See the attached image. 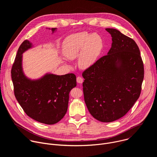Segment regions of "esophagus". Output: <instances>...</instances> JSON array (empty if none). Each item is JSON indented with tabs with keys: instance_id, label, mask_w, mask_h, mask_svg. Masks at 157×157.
<instances>
[{
	"instance_id": "esophagus-1",
	"label": "esophagus",
	"mask_w": 157,
	"mask_h": 157,
	"mask_svg": "<svg viewBox=\"0 0 157 157\" xmlns=\"http://www.w3.org/2000/svg\"><path fill=\"white\" fill-rule=\"evenodd\" d=\"M77 83H82L83 82V78L81 77L78 76V77H77Z\"/></svg>"
}]
</instances>
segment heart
Wrapping results in <instances>:
<instances>
[{
    "label": "heart",
    "mask_w": 157,
    "mask_h": 157,
    "mask_svg": "<svg viewBox=\"0 0 157 157\" xmlns=\"http://www.w3.org/2000/svg\"><path fill=\"white\" fill-rule=\"evenodd\" d=\"M103 47V40L97 33L89 35L81 32L68 37L63 43V52L65 57L73 60L78 57L82 68L92 67L98 60Z\"/></svg>",
    "instance_id": "1"
}]
</instances>
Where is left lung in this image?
Masks as SVG:
<instances>
[{"mask_svg": "<svg viewBox=\"0 0 157 157\" xmlns=\"http://www.w3.org/2000/svg\"><path fill=\"white\" fill-rule=\"evenodd\" d=\"M112 44L108 54L82 73L84 100L94 118L111 122L124 117L140 97L144 63L136 42L115 29H105Z\"/></svg>", "mask_w": 157, "mask_h": 157, "instance_id": "left-lung-1", "label": "left lung"}]
</instances>
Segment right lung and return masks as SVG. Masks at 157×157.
Here are the masks:
<instances>
[{"label": "right lung", "mask_w": 157, "mask_h": 157, "mask_svg": "<svg viewBox=\"0 0 157 157\" xmlns=\"http://www.w3.org/2000/svg\"><path fill=\"white\" fill-rule=\"evenodd\" d=\"M31 47L24 40L17 50L11 69L14 95L29 117L42 124H55L67 111L69 92L77 85L76 76L47 74L38 80L27 79L22 72V54Z\"/></svg>", "instance_id": "1"}]
</instances>
